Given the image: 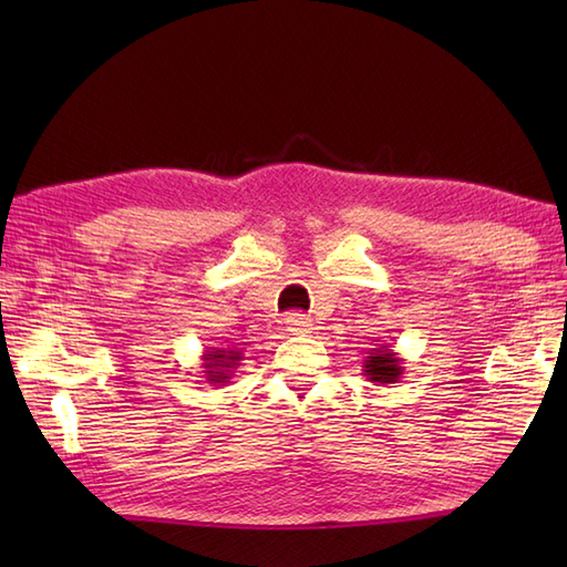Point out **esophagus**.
<instances>
[{"label":"esophagus","instance_id":"1","mask_svg":"<svg viewBox=\"0 0 567 567\" xmlns=\"http://www.w3.org/2000/svg\"><path fill=\"white\" fill-rule=\"evenodd\" d=\"M286 329L290 333H310L312 331V323L307 321L300 312H293V315L286 317Z\"/></svg>","mask_w":567,"mask_h":567}]
</instances>
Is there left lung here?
Instances as JSON below:
<instances>
[{
  "mask_svg": "<svg viewBox=\"0 0 567 567\" xmlns=\"http://www.w3.org/2000/svg\"><path fill=\"white\" fill-rule=\"evenodd\" d=\"M402 357L392 350V342H383V346H375L367 350L364 359V375L367 381L375 385H388V383H398L404 373L402 367Z\"/></svg>",
  "mask_w": 567,
  "mask_h": 567,
  "instance_id": "8db88e82",
  "label": "left lung"
}]
</instances>
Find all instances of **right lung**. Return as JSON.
Instances as JSON below:
<instances>
[{
    "instance_id": "1",
    "label": "right lung",
    "mask_w": 567,
    "mask_h": 567,
    "mask_svg": "<svg viewBox=\"0 0 567 567\" xmlns=\"http://www.w3.org/2000/svg\"><path fill=\"white\" fill-rule=\"evenodd\" d=\"M244 359V350L238 348H213V350H205L203 354V373H205V381L210 385H225L234 369H238Z\"/></svg>"
}]
</instances>
